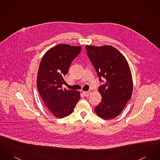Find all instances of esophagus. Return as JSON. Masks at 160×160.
I'll return each mask as SVG.
<instances>
[{
	"label": "esophagus",
	"mask_w": 160,
	"mask_h": 160,
	"mask_svg": "<svg viewBox=\"0 0 160 160\" xmlns=\"http://www.w3.org/2000/svg\"><path fill=\"white\" fill-rule=\"evenodd\" d=\"M83 94H84L86 97H88L91 92H90V91H83Z\"/></svg>",
	"instance_id": "esophagus-1"
}]
</instances>
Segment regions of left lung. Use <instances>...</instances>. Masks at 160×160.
I'll list each match as a JSON object with an SVG mask.
<instances>
[{
  "label": "left lung",
  "instance_id": "left-lung-1",
  "mask_svg": "<svg viewBox=\"0 0 160 160\" xmlns=\"http://www.w3.org/2000/svg\"><path fill=\"white\" fill-rule=\"evenodd\" d=\"M86 52L104 84L98 87L101 102L94 108L99 117L108 120L122 111L133 91L132 76L128 63L122 53L111 46H86Z\"/></svg>",
  "mask_w": 160,
  "mask_h": 160
}]
</instances>
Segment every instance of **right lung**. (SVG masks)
<instances>
[{
	"label": "right lung",
	"instance_id": "add662e5",
	"mask_svg": "<svg viewBox=\"0 0 160 160\" xmlns=\"http://www.w3.org/2000/svg\"><path fill=\"white\" fill-rule=\"evenodd\" d=\"M81 50V46L59 44L49 50L40 62L38 90L46 106L56 118H62L71 114L80 99L78 91L63 89L62 86L63 77Z\"/></svg>",
	"mask_w": 160,
	"mask_h": 160
}]
</instances>
